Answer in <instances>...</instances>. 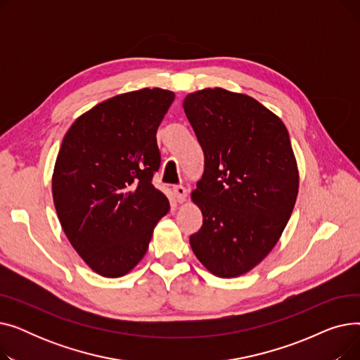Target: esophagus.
Segmentation results:
<instances>
[{
	"label": "esophagus",
	"instance_id": "1",
	"mask_svg": "<svg viewBox=\"0 0 360 360\" xmlns=\"http://www.w3.org/2000/svg\"><path fill=\"white\" fill-rule=\"evenodd\" d=\"M172 190H174V194H175V198L178 200V202L185 201V198L188 195V191H186V188L184 185H175Z\"/></svg>",
	"mask_w": 360,
	"mask_h": 360
}]
</instances>
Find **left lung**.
I'll use <instances>...</instances> for the list:
<instances>
[{"label": "left lung", "instance_id": "left-lung-1", "mask_svg": "<svg viewBox=\"0 0 360 360\" xmlns=\"http://www.w3.org/2000/svg\"><path fill=\"white\" fill-rule=\"evenodd\" d=\"M184 110L205 158L193 193L202 226L190 236L191 248L219 277L245 274L274 248L295 207L289 132L255 99L220 87L188 94Z\"/></svg>", "mask_w": 360, "mask_h": 360}]
</instances>
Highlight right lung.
<instances>
[{
	"mask_svg": "<svg viewBox=\"0 0 360 360\" xmlns=\"http://www.w3.org/2000/svg\"><path fill=\"white\" fill-rule=\"evenodd\" d=\"M175 94L143 89L83 113L64 136L52 176L56 214L72 248L105 277L144 257L169 200L153 185L158 128Z\"/></svg>",
	"mask_w": 360,
	"mask_h": 360,
	"instance_id": "add662e5",
	"label": "right lung"
}]
</instances>
